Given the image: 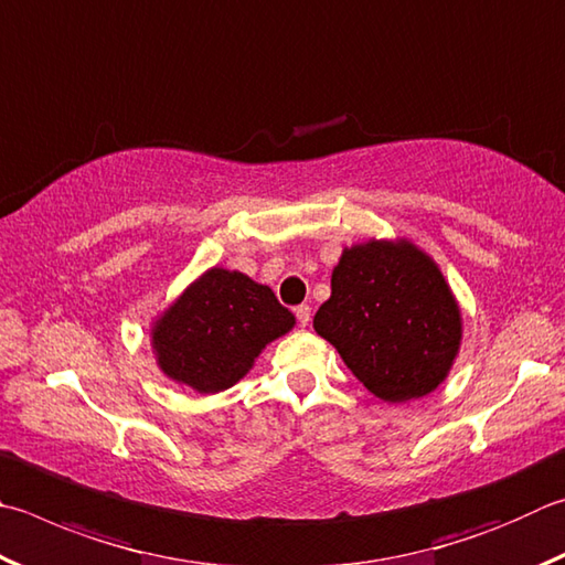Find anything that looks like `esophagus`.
<instances>
[{
	"instance_id": "obj_1",
	"label": "esophagus",
	"mask_w": 565,
	"mask_h": 565,
	"mask_svg": "<svg viewBox=\"0 0 565 565\" xmlns=\"http://www.w3.org/2000/svg\"><path fill=\"white\" fill-rule=\"evenodd\" d=\"M294 313H296V318H299V326H301V328L309 326V321H311V309H309V303L296 306Z\"/></svg>"
}]
</instances>
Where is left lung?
Wrapping results in <instances>:
<instances>
[{
  "label": "left lung",
  "mask_w": 565,
  "mask_h": 565,
  "mask_svg": "<svg viewBox=\"0 0 565 565\" xmlns=\"http://www.w3.org/2000/svg\"><path fill=\"white\" fill-rule=\"evenodd\" d=\"M313 328L385 403L433 393L461 341L459 306L443 271L405 239L345 249Z\"/></svg>",
  "instance_id": "1"
}]
</instances>
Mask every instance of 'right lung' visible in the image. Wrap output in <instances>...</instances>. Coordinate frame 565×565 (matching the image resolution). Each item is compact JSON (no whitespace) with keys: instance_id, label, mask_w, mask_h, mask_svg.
I'll return each mask as SVG.
<instances>
[{"instance_id":"obj_1","label":"right lung","mask_w":565,"mask_h":565,"mask_svg":"<svg viewBox=\"0 0 565 565\" xmlns=\"http://www.w3.org/2000/svg\"><path fill=\"white\" fill-rule=\"evenodd\" d=\"M294 328V313L269 286L210 269L152 328L162 373L198 393H220L247 375L266 343Z\"/></svg>"}]
</instances>
